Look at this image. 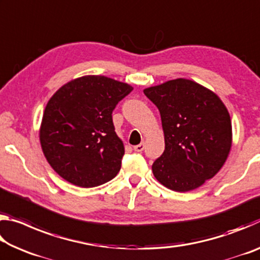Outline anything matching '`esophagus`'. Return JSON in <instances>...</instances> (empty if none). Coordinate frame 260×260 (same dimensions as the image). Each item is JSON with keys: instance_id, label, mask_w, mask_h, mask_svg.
Returning a JSON list of instances; mask_svg holds the SVG:
<instances>
[{"instance_id": "esophagus-1", "label": "esophagus", "mask_w": 260, "mask_h": 260, "mask_svg": "<svg viewBox=\"0 0 260 260\" xmlns=\"http://www.w3.org/2000/svg\"><path fill=\"white\" fill-rule=\"evenodd\" d=\"M143 149H144V143H140V144H138V146L134 147V150L138 151V152L143 151Z\"/></svg>"}]
</instances>
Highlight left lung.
<instances>
[{
    "mask_svg": "<svg viewBox=\"0 0 260 260\" xmlns=\"http://www.w3.org/2000/svg\"><path fill=\"white\" fill-rule=\"evenodd\" d=\"M160 112L165 150L152 164L162 186L184 192L217 174L232 147V121L222 101L195 81L175 79L146 88Z\"/></svg>",
    "mask_w": 260,
    "mask_h": 260,
    "instance_id": "left-lung-1",
    "label": "left lung"
}]
</instances>
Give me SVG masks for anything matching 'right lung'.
Masks as SVG:
<instances>
[{
    "label": "right lung",
    "mask_w": 260,
    "mask_h": 260,
    "mask_svg": "<svg viewBox=\"0 0 260 260\" xmlns=\"http://www.w3.org/2000/svg\"><path fill=\"white\" fill-rule=\"evenodd\" d=\"M132 90L111 78L85 76L51 96L43 112L40 143L57 174L82 188L116 177L125 148L114 132L112 111Z\"/></svg>",
    "instance_id": "obj_1"
}]
</instances>
